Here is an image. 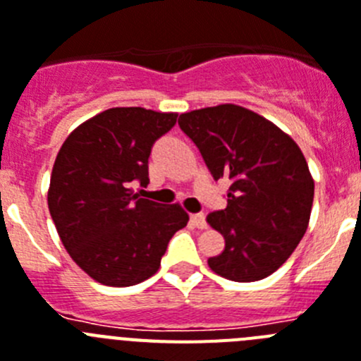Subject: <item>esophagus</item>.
I'll list each match as a JSON object with an SVG mask.
<instances>
[{"mask_svg": "<svg viewBox=\"0 0 361 361\" xmlns=\"http://www.w3.org/2000/svg\"><path fill=\"white\" fill-rule=\"evenodd\" d=\"M190 224H192L196 228H207V221H205V216L203 214L190 216Z\"/></svg>", "mask_w": 361, "mask_h": 361, "instance_id": "34e87169", "label": "esophagus"}]
</instances>
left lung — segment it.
Here are the masks:
<instances>
[{
  "label": "left lung",
  "mask_w": 361,
  "mask_h": 361,
  "mask_svg": "<svg viewBox=\"0 0 361 361\" xmlns=\"http://www.w3.org/2000/svg\"><path fill=\"white\" fill-rule=\"evenodd\" d=\"M178 123L214 180L231 183L227 207L207 216L225 240V249L207 259L209 267L241 283L267 278L309 227L314 180L305 156L280 127L233 103L185 112Z\"/></svg>",
  "instance_id": "8db88e82"
}]
</instances>
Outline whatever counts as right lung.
<instances>
[{
	"label": "right lung",
	"mask_w": 361,
	"mask_h": 361,
	"mask_svg": "<svg viewBox=\"0 0 361 361\" xmlns=\"http://www.w3.org/2000/svg\"><path fill=\"white\" fill-rule=\"evenodd\" d=\"M176 112L114 106L68 134L50 176L49 211L81 271L109 287L156 274L169 240L189 221L180 203L140 198L149 183L150 149L176 123Z\"/></svg>",
	"instance_id": "obj_1"
}]
</instances>
